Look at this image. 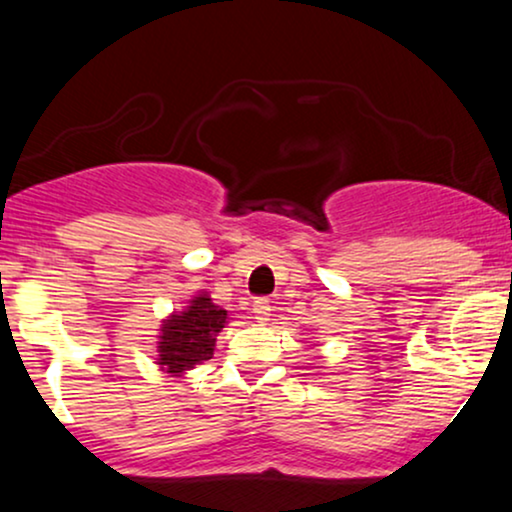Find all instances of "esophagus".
<instances>
[{
	"label": "esophagus",
	"mask_w": 512,
	"mask_h": 512,
	"mask_svg": "<svg viewBox=\"0 0 512 512\" xmlns=\"http://www.w3.org/2000/svg\"><path fill=\"white\" fill-rule=\"evenodd\" d=\"M252 313H255L257 322H267L269 313H272V303H269V298H255V303H252Z\"/></svg>",
	"instance_id": "esophagus-1"
}]
</instances>
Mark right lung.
<instances>
[{
	"label": "right lung",
	"instance_id": "1",
	"mask_svg": "<svg viewBox=\"0 0 512 512\" xmlns=\"http://www.w3.org/2000/svg\"><path fill=\"white\" fill-rule=\"evenodd\" d=\"M226 325V310L211 303L207 293H199L185 313L170 315L163 322L158 342V363L168 373H182L214 354L216 334Z\"/></svg>",
	"mask_w": 512,
	"mask_h": 512
}]
</instances>
